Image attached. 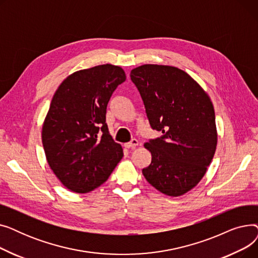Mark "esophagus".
<instances>
[{"instance_id": "obj_1", "label": "esophagus", "mask_w": 258, "mask_h": 258, "mask_svg": "<svg viewBox=\"0 0 258 258\" xmlns=\"http://www.w3.org/2000/svg\"><path fill=\"white\" fill-rule=\"evenodd\" d=\"M138 144H139V142H138V140H137V139H132V141H131V142H127V143H125V144H124V146H125L126 148H134V147L138 146Z\"/></svg>"}]
</instances>
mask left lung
<instances>
[{"label":"left lung","mask_w":258,"mask_h":258,"mask_svg":"<svg viewBox=\"0 0 258 258\" xmlns=\"http://www.w3.org/2000/svg\"><path fill=\"white\" fill-rule=\"evenodd\" d=\"M153 130L163 136L144 143L152 163L146 181L169 197H180L204 177L213 159L218 132L208 94L175 67L143 64L131 71Z\"/></svg>","instance_id":"8db88e82"}]
</instances>
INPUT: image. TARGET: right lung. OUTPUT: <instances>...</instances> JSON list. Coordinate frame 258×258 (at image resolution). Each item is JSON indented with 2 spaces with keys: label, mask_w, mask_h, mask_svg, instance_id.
Masks as SVG:
<instances>
[{
  "label": "right lung",
  "mask_w": 258,
  "mask_h": 258,
  "mask_svg": "<svg viewBox=\"0 0 258 258\" xmlns=\"http://www.w3.org/2000/svg\"><path fill=\"white\" fill-rule=\"evenodd\" d=\"M125 79L122 68L100 64L69 75L54 94L42 141L50 168L73 192L103 184L123 157L108 133L105 114L113 92Z\"/></svg>",
  "instance_id": "add662e5"
}]
</instances>
